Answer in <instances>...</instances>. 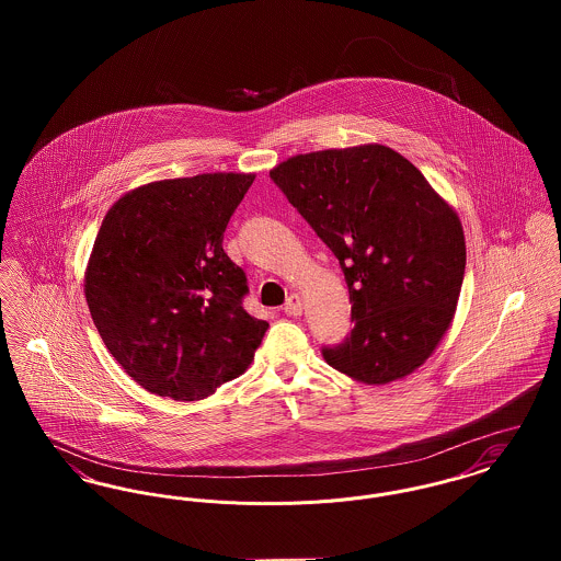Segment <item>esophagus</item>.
Returning a JSON list of instances; mask_svg holds the SVG:
<instances>
[{"label":"esophagus","instance_id":"obj_1","mask_svg":"<svg viewBox=\"0 0 561 561\" xmlns=\"http://www.w3.org/2000/svg\"><path fill=\"white\" fill-rule=\"evenodd\" d=\"M284 313H286V316H293V318L302 313V300H300L298 294H290V296H288V300H286V305H284Z\"/></svg>","mask_w":561,"mask_h":561}]
</instances>
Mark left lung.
Masks as SVG:
<instances>
[{
	"mask_svg": "<svg viewBox=\"0 0 561 561\" xmlns=\"http://www.w3.org/2000/svg\"><path fill=\"white\" fill-rule=\"evenodd\" d=\"M345 273L353 330L323 359L385 385L435 351L465 277V236L423 172L385 145L328 149L268 172Z\"/></svg>",
	"mask_w": 561,
	"mask_h": 561,
	"instance_id": "obj_1",
	"label": "left lung"
}]
</instances>
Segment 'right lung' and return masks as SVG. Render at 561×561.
Returning <instances> with one entry per match:
<instances>
[{
    "label": "right lung",
    "mask_w": 561,
    "mask_h": 561,
    "mask_svg": "<svg viewBox=\"0 0 561 561\" xmlns=\"http://www.w3.org/2000/svg\"><path fill=\"white\" fill-rule=\"evenodd\" d=\"M254 174L216 172L134 188L108 210L85 271L94 325L147 391L208 398L245 373L268 323L243 309L248 279L222 233Z\"/></svg>",
    "instance_id": "obj_1"
}]
</instances>
